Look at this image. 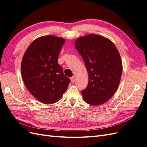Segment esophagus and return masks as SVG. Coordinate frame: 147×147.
Returning <instances> with one entry per match:
<instances>
[{"mask_svg": "<svg viewBox=\"0 0 147 147\" xmlns=\"http://www.w3.org/2000/svg\"><path fill=\"white\" fill-rule=\"evenodd\" d=\"M70 80H71V82H72V83H74L75 82V77L74 76L72 77H71Z\"/></svg>", "mask_w": 147, "mask_h": 147, "instance_id": "obj_1", "label": "esophagus"}]
</instances>
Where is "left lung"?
<instances>
[{
    "label": "left lung",
    "instance_id": "1",
    "mask_svg": "<svg viewBox=\"0 0 147 147\" xmlns=\"http://www.w3.org/2000/svg\"><path fill=\"white\" fill-rule=\"evenodd\" d=\"M75 46L89 75L88 86L82 91L84 100L91 105L105 103L117 90L121 77L123 66L117 47L109 39L92 34L78 38Z\"/></svg>",
    "mask_w": 147,
    "mask_h": 147
}]
</instances>
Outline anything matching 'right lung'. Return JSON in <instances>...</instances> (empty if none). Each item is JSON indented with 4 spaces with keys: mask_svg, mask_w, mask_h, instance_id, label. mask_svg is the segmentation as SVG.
Returning a JSON list of instances; mask_svg holds the SVG:
<instances>
[{
    "mask_svg": "<svg viewBox=\"0 0 147 147\" xmlns=\"http://www.w3.org/2000/svg\"><path fill=\"white\" fill-rule=\"evenodd\" d=\"M65 41L53 35L37 38L30 43L22 59L21 70L25 86L43 104L59 101L70 82L57 63Z\"/></svg>",
    "mask_w": 147,
    "mask_h": 147,
    "instance_id": "add662e5",
    "label": "right lung"
}]
</instances>
